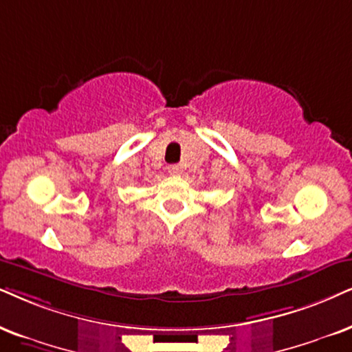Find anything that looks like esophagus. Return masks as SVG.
<instances>
[{"label":"esophagus","mask_w":352,"mask_h":352,"mask_svg":"<svg viewBox=\"0 0 352 352\" xmlns=\"http://www.w3.org/2000/svg\"><path fill=\"white\" fill-rule=\"evenodd\" d=\"M167 170H168V173H170V175H180V173H182V168L179 166H175V164L168 166Z\"/></svg>","instance_id":"esophagus-1"}]
</instances>
